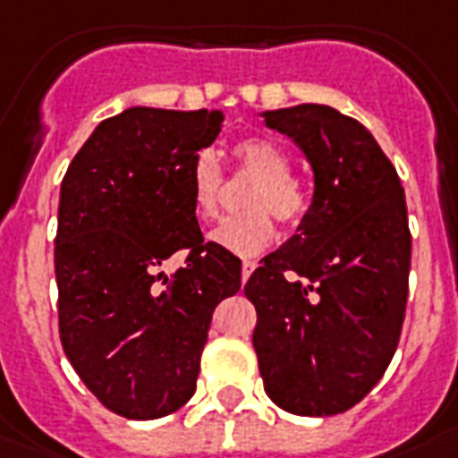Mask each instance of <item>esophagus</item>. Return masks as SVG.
I'll return each instance as SVG.
<instances>
[{
  "label": "esophagus",
  "instance_id": "1",
  "mask_svg": "<svg viewBox=\"0 0 458 458\" xmlns=\"http://www.w3.org/2000/svg\"><path fill=\"white\" fill-rule=\"evenodd\" d=\"M254 268H257V264H254V261H250V259L242 261V281H247V278L252 276Z\"/></svg>",
  "mask_w": 458,
  "mask_h": 458
}]
</instances>
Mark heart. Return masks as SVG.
Here are the masks:
<instances>
[{
    "instance_id": "b5f03b06",
    "label": "heart",
    "mask_w": 458,
    "mask_h": 458,
    "mask_svg": "<svg viewBox=\"0 0 458 458\" xmlns=\"http://www.w3.org/2000/svg\"><path fill=\"white\" fill-rule=\"evenodd\" d=\"M237 163L247 173L257 174V180L244 197V206L250 211L230 216L218 223V228L211 233V240L221 244L223 250L235 254H259L274 242L276 223H295L307 211L305 184L295 174L288 173L291 160L281 146L264 139V136H250L237 141L235 148ZM191 204L201 221H211L218 216L223 190V173L218 160L211 151H201L191 165Z\"/></svg>"
}]
</instances>
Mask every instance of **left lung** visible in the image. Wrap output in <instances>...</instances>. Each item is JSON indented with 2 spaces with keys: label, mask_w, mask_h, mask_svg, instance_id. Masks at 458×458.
I'll list each match as a JSON object with an SVG mask.
<instances>
[{
  "label": "left lung",
  "mask_w": 458,
  "mask_h": 458,
  "mask_svg": "<svg viewBox=\"0 0 458 458\" xmlns=\"http://www.w3.org/2000/svg\"><path fill=\"white\" fill-rule=\"evenodd\" d=\"M314 173L298 230L261 259L244 295L268 399L295 415L344 413L389 368L406 314V197L375 136L329 105L261 113Z\"/></svg>",
  "instance_id": "1"
}]
</instances>
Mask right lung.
I'll return each instance as SVG.
<instances>
[{
	"instance_id": "obj_1",
	"label": "right lung",
	"mask_w": 458,
	"mask_h": 458,
	"mask_svg": "<svg viewBox=\"0 0 458 458\" xmlns=\"http://www.w3.org/2000/svg\"><path fill=\"white\" fill-rule=\"evenodd\" d=\"M221 110L127 107L93 129L59 191V336L98 401L131 420L174 413L197 392L216 305L242 261L204 242L191 165L221 134ZM185 267H159L174 251Z\"/></svg>"
}]
</instances>
